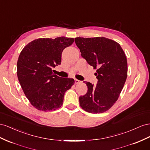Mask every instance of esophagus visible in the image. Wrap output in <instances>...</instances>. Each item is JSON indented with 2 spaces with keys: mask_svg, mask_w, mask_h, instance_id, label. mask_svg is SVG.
<instances>
[{
  "mask_svg": "<svg viewBox=\"0 0 150 150\" xmlns=\"http://www.w3.org/2000/svg\"><path fill=\"white\" fill-rule=\"evenodd\" d=\"M75 83L76 84H78V83H80V81L79 80H77V79H75Z\"/></svg>",
  "mask_w": 150,
  "mask_h": 150,
  "instance_id": "esophagus-1",
  "label": "esophagus"
}]
</instances>
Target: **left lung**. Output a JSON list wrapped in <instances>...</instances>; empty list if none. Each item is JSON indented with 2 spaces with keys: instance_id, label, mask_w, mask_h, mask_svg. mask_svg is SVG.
I'll use <instances>...</instances> for the list:
<instances>
[{
  "instance_id": "8db88e82",
  "label": "left lung",
  "mask_w": 150,
  "mask_h": 150,
  "mask_svg": "<svg viewBox=\"0 0 150 150\" xmlns=\"http://www.w3.org/2000/svg\"><path fill=\"white\" fill-rule=\"evenodd\" d=\"M81 56L96 69V86L86 83V94L79 97L80 105L90 113H102L117 101L127 75V58L117 42L104 37L75 38Z\"/></svg>"
}]
</instances>
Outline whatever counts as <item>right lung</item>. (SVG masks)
<instances>
[{
	"label": "right lung",
	"instance_id": "1",
	"mask_svg": "<svg viewBox=\"0 0 150 150\" xmlns=\"http://www.w3.org/2000/svg\"><path fill=\"white\" fill-rule=\"evenodd\" d=\"M74 42V38L64 36L39 38L21 51L18 78L25 96L38 110L47 112L60 108L65 92L74 84V79L59 77L52 71L61 64L63 50Z\"/></svg>",
	"mask_w": 150,
	"mask_h": 150
}]
</instances>
